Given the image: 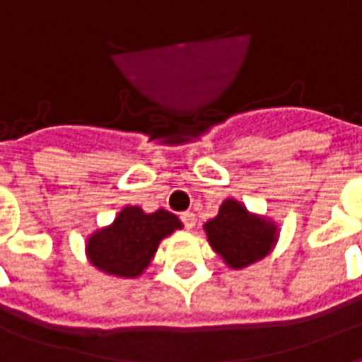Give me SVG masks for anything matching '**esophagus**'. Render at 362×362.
Wrapping results in <instances>:
<instances>
[{"label": "esophagus", "instance_id": "1", "mask_svg": "<svg viewBox=\"0 0 362 362\" xmlns=\"http://www.w3.org/2000/svg\"><path fill=\"white\" fill-rule=\"evenodd\" d=\"M180 219H182V223H184V227L189 228V230L196 227V215H194V213H192V211L182 213Z\"/></svg>", "mask_w": 362, "mask_h": 362}]
</instances>
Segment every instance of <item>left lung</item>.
<instances>
[{"label": "left lung", "instance_id": "8db88e82", "mask_svg": "<svg viewBox=\"0 0 362 362\" xmlns=\"http://www.w3.org/2000/svg\"><path fill=\"white\" fill-rule=\"evenodd\" d=\"M204 228L213 250L233 269L266 258L277 243V225L250 213L236 199H225L217 217L207 221Z\"/></svg>", "mask_w": 362, "mask_h": 362}]
</instances>
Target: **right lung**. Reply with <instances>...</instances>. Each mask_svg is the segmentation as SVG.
Segmentation results:
<instances>
[{
    "label": "right lung",
    "instance_id": "1",
    "mask_svg": "<svg viewBox=\"0 0 362 362\" xmlns=\"http://www.w3.org/2000/svg\"><path fill=\"white\" fill-rule=\"evenodd\" d=\"M176 228H182V223L170 211L145 213L137 205H127L112 225L87 238V258L100 272L134 279L149 267L158 243Z\"/></svg>",
    "mask_w": 362,
    "mask_h": 362
}]
</instances>
